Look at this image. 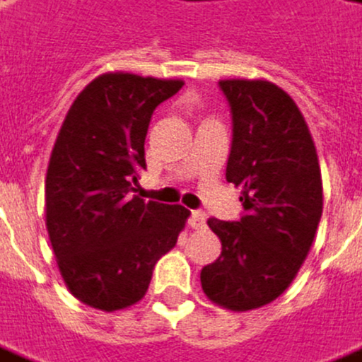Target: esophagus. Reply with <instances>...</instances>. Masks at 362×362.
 <instances>
[{
  "label": "esophagus",
  "mask_w": 362,
  "mask_h": 362,
  "mask_svg": "<svg viewBox=\"0 0 362 362\" xmlns=\"http://www.w3.org/2000/svg\"><path fill=\"white\" fill-rule=\"evenodd\" d=\"M189 226H191V228H195V230H199V228H205L206 214L203 213V211H193V213H191V218H189Z\"/></svg>",
  "instance_id": "esophagus-1"
}]
</instances>
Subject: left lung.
I'll list each match as a JSON object with an SVG mask.
<instances>
[{
  "instance_id": "1",
  "label": "left lung",
  "mask_w": 362,
  "mask_h": 362,
  "mask_svg": "<svg viewBox=\"0 0 362 362\" xmlns=\"http://www.w3.org/2000/svg\"><path fill=\"white\" fill-rule=\"evenodd\" d=\"M218 86L233 112L226 181L243 187L246 214L238 223L206 221L223 252L201 270V286L224 310H258L290 288L310 254L323 211L321 169L288 92L244 78Z\"/></svg>"
}]
</instances>
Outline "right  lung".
<instances>
[{
    "instance_id": "obj_1",
    "label": "right lung",
    "mask_w": 362,
    "mask_h": 362,
    "mask_svg": "<svg viewBox=\"0 0 362 362\" xmlns=\"http://www.w3.org/2000/svg\"><path fill=\"white\" fill-rule=\"evenodd\" d=\"M183 81L106 72L72 102L45 179V223L71 293L118 311L148 291L153 266L177 244L189 211L132 197L146 169L153 110Z\"/></svg>"
}]
</instances>
